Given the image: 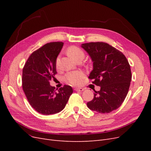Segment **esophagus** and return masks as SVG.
Listing matches in <instances>:
<instances>
[{
    "label": "esophagus",
    "instance_id": "34e87169",
    "mask_svg": "<svg viewBox=\"0 0 151 151\" xmlns=\"http://www.w3.org/2000/svg\"><path fill=\"white\" fill-rule=\"evenodd\" d=\"M74 90L76 91H83L84 90V89L82 88H75Z\"/></svg>",
    "mask_w": 151,
    "mask_h": 151
}]
</instances>
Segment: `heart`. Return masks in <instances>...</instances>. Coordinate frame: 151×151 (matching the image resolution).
I'll return each mask as SVG.
<instances>
[{
	"instance_id": "obj_1",
	"label": "heart",
	"mask_w": 151,
	"mask_h": 151,
	"mask_svg": "<svg viewBox=\"0 0 151 151\" xmlns=\"http://www.w3.org/2000/svg\"><path fill=\"white\" fill-rule=\"evenodd\" d=\"M67 53L72 59L77 61L78 60H83L84 58L85 53L81 48L76 46H71L67 48ZM59 58L58 57L56 60V67L58 68ZM85 76L84 73L81 70H76L68 72L65 76V80L70 84L79 85L81 83L82 80Z\"/></svg>"
}]
</instances>
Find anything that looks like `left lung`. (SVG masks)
Wrapping results in <instances>:
<instances>
[{
    "instance_id": "left-lung-1",
    "label": "left lung",
    "mask_w": 151,
    "mask_h": 151,
    "mask_svg": "<svg viewBox=\"0 0 151 151\" xmlns=\"http://www.w3.org/2000/svg\"><path fill=\"white\" fill-rule=\"evenodd\" d=\"M93 62L88 78L101 87L88 107L99 113H108L119 108L129 92L132 79L130 66L120 51L104 42L82 44Z\"/></svg>"
}]
</instances>
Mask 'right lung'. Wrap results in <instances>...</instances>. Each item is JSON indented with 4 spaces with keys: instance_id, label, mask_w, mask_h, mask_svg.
Returning a JSON list of instances; mask_svg holds the SVG:
<instances>
[{
    "instance_id": "right-lung-1",
    "label": "right lung",
    "mask_w": 151,
    "mask_h": 151,
    "mask_svg": "<svg viewBox=\"0 0 151 151\" xmlns=\"http://www.w3.org/2000/svg\"><path fill=\"white\" fill-rule=\"evenodd\" d=\"M63 45L61 42L45 44L30 55L22 69V86L27 99L43 115L61 111L73 93L70 86L64 85L56 92L50 84L57 74L56 60Z\"/></svg>"
}]
</instances>
